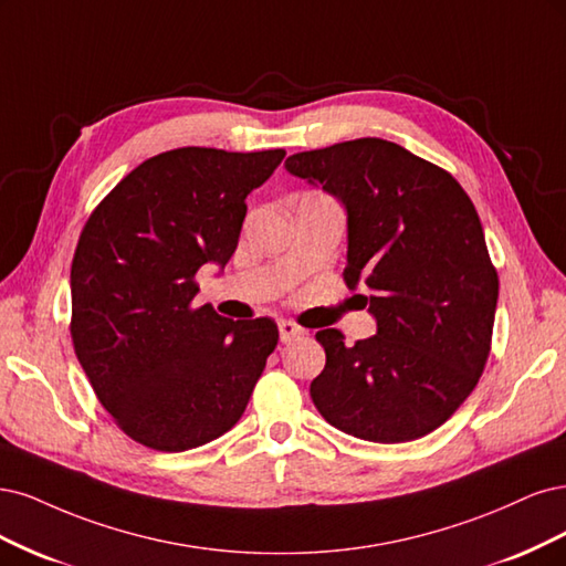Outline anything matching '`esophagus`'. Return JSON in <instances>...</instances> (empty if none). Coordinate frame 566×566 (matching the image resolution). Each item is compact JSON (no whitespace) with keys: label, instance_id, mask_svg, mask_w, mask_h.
Masks as SVG:
<instances>
[{"label":"esophagus","instance_id":"esophagus-1","mask_svg":"<svg viewBox=\"0 0 566 566\" xmlns=\"http://www.w3.org/2000/svg\"><path fill=\"white\" fill-rule=\"evenodd\" d=\"M305 334V329H301L298 324H294V322H280V340L282 343H291V340H296V338H301Z\"/></svg>","mask_w":566,"mask_h":566}]
</instances>
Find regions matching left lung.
I'll return each instance as SVG.
<instances>
[{
	"mask_svg": "<svg viewBox=\"0 0 566 566\" xmlns=\"http://www.w3.org/2000/svg\"><path fill=\"white\" fill-rule=\"evenodd\" d=\"M284 167L348 216L345 284L364 289L376 334L317 332L324 371L310 397L334 428L411 442L449 421L484 371L499 275L480 216L455 178L382 138L291 155Z\"/></svg>",
	"mask_w": 566,
	"mask_h": 566,
	"instance_id": "1",
	"label": "left lung"
}]
</instances>
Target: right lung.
<instances>
[{
  "label": "right lung",
  "mask_w": 566,
  "mask_h": 566,
  "mask_svg": "<svg viewBox=\"0 0 566 566\" xmlns=\"http://www.w3.org/2000/svg\"><path fill=\"white\" fill-rule=\"evenodd\" d=\"M284 150L178 148L124 176L86 221L70 270V334L101 405L157 451L202 447L240 421L275 350L270 317L195 307L197 270L226 268L244 199Z\"/></svg>",
  "instance_id": "obj_1"
}]
</instances>
